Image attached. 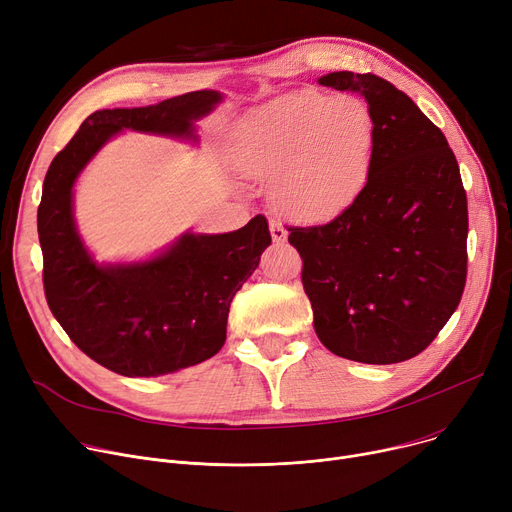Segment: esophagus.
Returning <instances> with one entry per match:
<instances>
[{
  "label": "esophagus",
  "mask_w": 512,
  "mask_h": 512,
  "mask_svg": "<svg viewBox=\"0 0 512 512\" xmlns=\"http://www.w3.org/2000/svg\"><path fill=\"white\" fill-rule=\"evenodd\" d=\"M270 235H273L275 244H285L287 242V229L279 221H270Z\"/></svg>",
  "instance_id": "34e87169"
}]
</instances>
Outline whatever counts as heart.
I'll list each match as a JSON object with an SVG mask.
<instances>
[{
	"instance_id": "heart-1",
	"label": "heart",
	"mask_w": 512,
	"mask_h": 512,
	"mask_svg": "<svg viewBox=\"0 0 512 512\" xmlns=\"http://www.w3.org/2000/svg\"><path fill=\"white\" fill-rule=\"evenodd\" d=\"M376 150L370 107L355 97L295 90L268 101L239 124L231 163L268 179V198L299 223L343 217L364 196Z\"/></svg>"
}]
</instances>
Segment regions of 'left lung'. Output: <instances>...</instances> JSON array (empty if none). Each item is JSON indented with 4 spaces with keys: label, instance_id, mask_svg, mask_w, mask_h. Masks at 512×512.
Returning a JSON list of instances; mask_svg holds the SVG:
<instances>
[{
    "label": "left lung",
    "instance_id": "obj_1",
    "mask_svg": "<svg viewBox=\"0 0 512 512\" xmlns=\"http://www.w3.org/2000/svg\"><path fill=\"white\" fill-rule=\"evenodd\" d=\"M318 84L362 95L376 124L370 184L343 217L289 227L322 345L362 364L422 353L457 310L467 277V194L444 134L374 74Z\"/></svg>",
    "mask_w": 512,
    "mask_h": 512
}]
</instances>
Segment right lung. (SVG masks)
I'll list each match as a JSON object with an SVG mask.
<instances>
[{"instance_id": "add662e5", "label": "right lung", "mask_w": 512, "mask_h": 512, "mask_svg": "<svg viewBox=\"0 0 512 512\" xmlns=\"http://www.w3.org/2000/svg\"><path fill=\"white\" fill-rule=\"evenodd\" d=\"M221 101L219 90H194L95 111L49 165L37 213L47 304L68 337L111 372L163 376L219 353L231 299L270 246V231L258 215L229 233L186 231L146 260L101 264L76 227V179L124 130L198 142L196 122Z\"/></svg>"}]
</instances>
